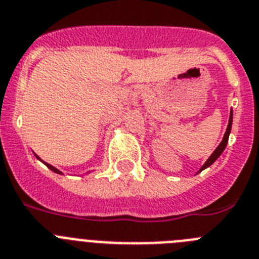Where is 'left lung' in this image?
<instances>
[{"instance_id": "1", "label": "left lung", "mask_w": 259, "mask_h": 259, "mask_svg": "<svg viewBox=\"0 0 259 259\" xmlns=\"http://www.w3.org/2000/svg\"><path fill=\"white\" fill-rule=\"evenodd\" d=\"M231 127H232V111H231V116H229V122H228V126H227V132H226V134H224V138H223V141H222V142H220V145L218 146V148H217V150H215V151L212 152V155H211V156L208 157V160L206 161V163H204V165H203V167L201 168V170H203L204 168L210 167L211 164H212L213 161L217 160L218 157L220 156V154H222V152L224 151V148H226L227 143H228V138H229V133H231ZM201 170H199V172H201Z\"/></svg>"}]
</instances>
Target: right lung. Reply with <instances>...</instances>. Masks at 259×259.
I'll use <instances>...</instances> for the list:
<instances>
[{"label": "right lung", "instance_id": "1", "mask_svg": "<svg viewBox=\"0 0 259 259\" xmlns=\"http://www.w3.org/2000/svg\"><path fill=\"white\" fill-rule=\"evenodd\" d=\"M36 157H37V159H39V156H36ZM46 165H47V167L49 168V169H51V170H53V172H56V173H61V172H60V170L57 169V168H55V167H53V165H51V164L46 163Z\"/></svg>", "mask_w": 259, "mask_h": 259}]
</instances>
